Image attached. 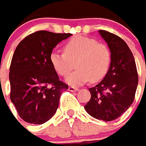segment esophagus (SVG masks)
Listing matches in <instances>:
<instances>
[{"label": "esophagus", "mask_w": 146, "mask_h": 146, "mask_svg": "<svg viewBox=\"0 0 146 146\" xmlns=\"http://www.w3.org/2000/svg\"><path fill=\"white\" fill-rule=\"evenodd\" d=\"M68 90L70 91V92H77L79 88H76V87H73V86H71V87H69L68 88Z\"/></svg>", "instance_id": "34e87169"}]
</instances>
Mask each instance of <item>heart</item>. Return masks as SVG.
Instances as JSON below:
<instances>
[{"label":"heart","instance_id":"heart-1","mask_svg":"<svg viewBox=\"0 0 146 146\" xmlns=\"http://www.w3.org/2000/svg\"><path fill=\"white\" fill-rule=\"evenodd\" d=\"M112 61V54L106 44L96 39L75 36L63 44V53L52 52L50 62L58 75L65 77L75 64L74 72L66 77V82L79 86L88 82H97L107 74Z\"/></svg>","mask_w":146,"mask_h":146}]
</instances>
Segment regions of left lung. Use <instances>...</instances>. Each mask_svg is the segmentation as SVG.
<instances>
[{"mask_svg":"<svg viewBox=\"0 0 146 146\" xmlns=\"http://www.w3.org/2000/svg\"><path fill=\"white\" fill-rule=\"evenodd\" d=\"M112 54V61L104 80L89 88L91 99L84 106L90 116L104 121L116 120L131 106L138 84L133 53L117 35L99 30Z\"/></svg>","mask_w":146,"mask_h":146,"instance_id":"left-lung-1","label":"left lung"}]
</instances>
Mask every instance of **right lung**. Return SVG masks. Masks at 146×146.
<instances>
[{
	"mask_svg": "<svg viewBox=\"0 0 146 146\" xmlns=\"http://www.w3.org/2000/svg\"><path fill=\"white\" fill-rule=\"evenodd\" d=\"M70 36L39 30L17 45L9 68L10 100L25 122L43 124L57 111L68 85L59 80L50 55L58 43Z\"/></svg>",
	"mask_w": 146,
	"mask_h": 146,
	"instance_id": "right-lung-1",
	"label": "right lung"
}]
</instances>
